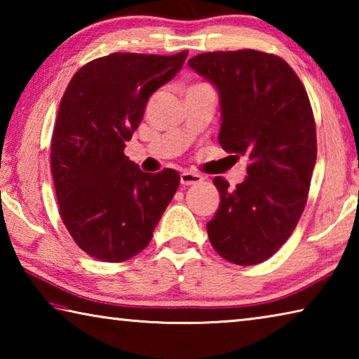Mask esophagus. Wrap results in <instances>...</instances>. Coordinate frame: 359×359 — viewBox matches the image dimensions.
Instances as JSON below:
<instances>
[{
    "mask_svg": "<svg viewBox=\"0 0 359 359\" xmlns=\"http://www.w3.org/2000/svg\"><path fill=\"white\" fill-rule=\"evenodd\" d=\"M204 180L203 175H199L196 172H190V171H184L180 174V184L182 185H198Z\"/></svg>",
    "mask_w": 359,
    "mask_h": 359,
    "instance_id": "obj_1",
    "label": "esophagus"
}]
</instances>
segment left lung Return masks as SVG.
Wrapping results in <instances>:
<instances>
[{
  "instance_id": "obj_1",
  "label": "left lung",
  "mask_w": 359,
  "mask_h": 359,
  "mask_svg": "<svg viewBox=\"0 0 359 359\" xmlns=\"http://www.w3.org/2000/svg\"><path fill=\"white\" fill-rule=\"evenodd\" d=\"M188 66L217 88L222 149L248 158L242 184L214 179L220 205L208 223L210 244L231 263L258 264L287 242L307 201L317 161L307 92L287 62L252 48L201 53Z\"/></svg>"
}]
</instances>
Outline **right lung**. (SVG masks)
Segmentation results:
<instances>
[{
    "mask_svg": "<svg viewBox=\"0 0 359 359\" xmlns=\"http://www.w3.org/2000/svg\"><path fill=\"white\" fill-rule=\"evenodd\" d=\"M187 55L111 53L82 66L66 88L50 166L62 220L90 257L120 263L141 253L177 191V171L144 172L123 150L149 98Z\"/></svg>",
    "mask_w": 359,
    "mask_h": 359,
    "instance_id": "right-lung-1",
    "label": "right lung"
}]
</instances>
